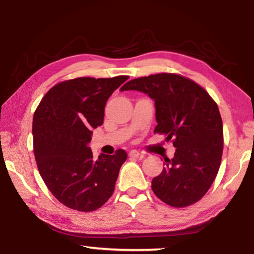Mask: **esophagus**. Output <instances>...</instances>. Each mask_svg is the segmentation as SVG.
Returning <instances> with one entry per match:
<instances>
[{
    "label": "esophagus",
    "instance_id": "obj_1",
    "mask_svg": "<svg viewBox=\"0 0 254 254\" xmlns=\"http://www.w3.org/2000/svg\"><path fill=\"white\" fill-rule=\"evenodd\" d=\"M128 157H130L131 159L139 158L140 157V152L137 151V150H131V151L128 152Z\"/></svg>",
    "mask_w": 254,
    "mask_h": 254
}]
</instances>
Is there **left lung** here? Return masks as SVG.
<instances>
[{"mask_svg": "<svg viewBox=\"0 0 254 254\" xmlns=\"http://www.w3.org/2000/svg\"><path fill=\"white\" fill-rule=\"evenodd\" d=\"M131 89L154 100V133L166 135L176 148L175 157L165 159L162 173L152 179L153 192L173 207L197 203L212 186L222 160L223 122L216 102L194 80L171 72L132 79L121 91Z\"/></svg>", "mask_w": 254, "mask_h": 254, "instance_id": "1", "label": "left lung"}]
</instances>
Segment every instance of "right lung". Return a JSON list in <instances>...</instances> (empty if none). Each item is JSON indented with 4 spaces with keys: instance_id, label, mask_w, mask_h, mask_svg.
<instances>
[{
    "instance_id": "obj_1",
    "label": "right lung",
    "mask_w": 254,
    "mask_h": 254,
    "mask_svg": "<svg viewBox=\"0 0 254 254\" xmlns=\"http://www.w3.org/2000/svg\"><path fill=\"white\" fill-rule=\"evenodd\" d=\"M128 76L64 80L42 97L33 115V153L41 178L60 203L78 212L102 207L127 153L93 157L92 130L103 124L106 101Z\"/></svg>"
}]
</instances>
